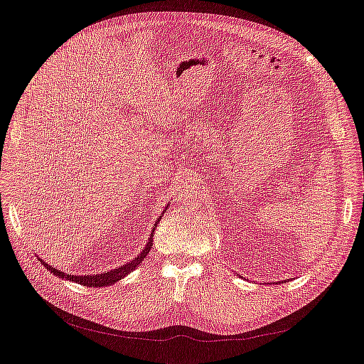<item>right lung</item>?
<instances>
[{
  "label": "right lung",
  "instance_id": "obj_1",
  "mask_svg": "<svg viewBox=\"0 0 364 364\" xmlns=\"http://www.w3.org/2000/svg\"><path fill=\"white\" fill-rule=\"evenodd\" d=\"M157 223H159V220H157L156 223H154V228L151 230V235H150V238H149V242H147L146 248L141 251L139 255L132 262L126 263L122 267H117V269L109 271L107 274H100V275H70V274H64L62 271L55 269V267H52L50 264H47L41 259H40V262L44 264V267H47V269H49L50 272H53V275H56L59 278H67L70 281H74L77 284H80V286H86V287H107V286H109V284H114L119 279H122L123 277L128 275L129 272H132L135 267L144 260V257L149 255V251H150V248L153 245V233H154V229H156Z\"/></svg>",
  "mask_w": 364,
  "mask_h": 364
}]
</instances>
